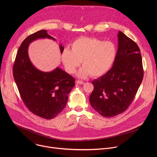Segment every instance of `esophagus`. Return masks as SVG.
Listing matches in <instances>:
<instances>
[{
	"label": "esophagus",
	"instance_id": "obj_1",
	"mask_svg": "<svg viewBox=\"0 0 157 157\" xmlns=\"http://www.w3.org/2000/svg\"><path fill=\"white\" fill-rule=\"evenodd\" d=\"M84 83V82H83L82 81H81V80L76 81V84H83Z\"/></svg>",
	"mask_w": 157,
	"mask_h": 157
}]
</instances>
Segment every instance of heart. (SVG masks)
I'll return each instance as SVG.
<instances>
[{
    "label": "heart",
    "mask_w": 157,
    "mask_h": 157,
    "mask_svg": "<svg viewBox=\"0 0 157 157\" xmlns=\"http://www.w3.org/2000/svg\"><path fill=\"white\" fill-rule=\"evenodd\" d=\"M116 56V47L111 41L96 38L82 37L73 42L71 50L64 48L61 54V60L66 71L73 74L81 61L84 66L78 72L80 78L89 75L93 77L105 73L113 65Z\"/></svg>",
    "instance_id": "b5f03b06"
}]
</instances>
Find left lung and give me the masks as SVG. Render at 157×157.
Returning a JSON list of instances; mask_svg holds the SVG:
<instances>
[{"label":"left lung","mask_w":157,"mask_h":157,"mask_svg":"<svg viewBox=\"0 0 157 157\" xmlns=\"http://www.w3.org/2000/svg\"><path fill=\"white\" fill-rule=\"evenodd\" d=\"M113 67L94 80L89 97L91 106L101 116L112 117L127 110L135 98L144 78L140 50L137 43L122 32Z\"/></svg>","instance_id":"left-lung-1"}]
</instances>
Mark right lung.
Segmentation results:
<instances>
[{
	"instance_id": "obj_1",
	"label": "right lung",
	"mask_w": 157,
	"mask_h": 157,
	"mask_svg": "<svg viewBox=\"0 0 157 157\" xmlns=\"http://www.w3.org/2000/svg\"><path fill=\"white\" fill-rule=\"evenodd\" d=\"M55 39L42 30L27 36L20 44L13 66V76L22 101L35 115L45 119L55 117L66 105L75 79L61 68L51 72L37 70L31 63L29 44L38 38ZM61 53L64 47L60 44Z\"/></svg>"
}]
</instances>
